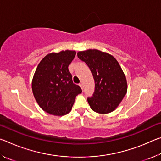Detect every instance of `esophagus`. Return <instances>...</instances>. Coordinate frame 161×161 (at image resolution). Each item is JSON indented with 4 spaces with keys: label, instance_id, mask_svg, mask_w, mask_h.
<instances>
[{
    "label": "esophagus",
    "instance_id": "esophagus-1",
    "mask_svg": "<svg viewBox=\"0 0 161 161\" xmlns=\"http://www.w3.org/2000/svg\"><path fill=\"white\" fill-rule=\"evenodd\" d=\"M79 85H80V86L81 88V89H82V90H83V89H84V87H83V84H81V83H80V84H79Z\"/></svg>",
    "mask_w": 161,
    "mask_h": 161
}]
</instances>
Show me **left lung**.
<instances>
[{"label": "left lung", "mask_w": 161, "mask_h": 161, "mask_svg": "<svg viewBox=\"0 0 161 161\" xmlns=\"http://www.w3.org/2000/svg\"><path fill=\"white\" fill-rule=\"evenodd\" d=\"M77 56L89 67L94 80V92L87 98L92 109L99 114L115 110L127 92L126 79L119 62L98 50L79 52Z\"/></svg>", "instance_id": "1"}]
</instances>
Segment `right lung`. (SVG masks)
I'll use <instances>...</instances> for the list:
<instances>
[{
	"instance_id": "1",
	"label": "right lung",
	"mask_w": 161,
	"mask_h": 161,
	"mask_svg": "<svg viewBox=\"0 0 161 161\" xmlns=\"http://www.w3.org/2000/svg\"><path fill=\"white\" fill-rule=\"evenodd\" d=\"M76 52L61 51L46 55L38 64L32 81L35 100L42 109L54 116L69 112L81 89L72 81L68 67Z\"/></svg>"
}]
</instances>
